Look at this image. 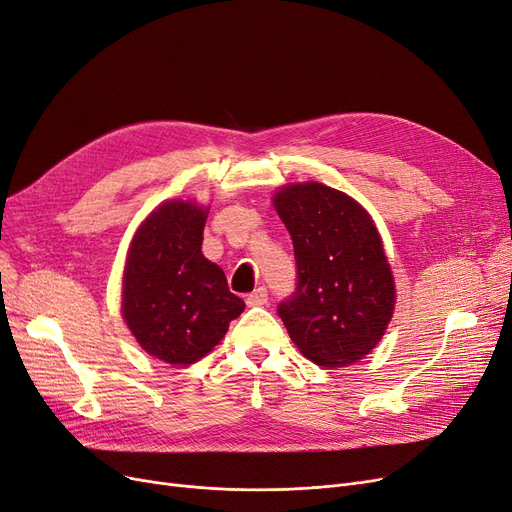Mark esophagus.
<instances>
[{
    "instance_id": "34e87169",
    "label": "esophagus",
    "mask_w": 512,
    "mask_h": 512,
    "mask_svg": "<svg viewBox=\"0 0 512 512\" xmlns=\"http://www.w3.org/2000/svg\"><path fill=\"white\" fill-rule=\"evenodd\" d=\"M268 303V288H255V291L251 295H247V305L249 307H255V305H265Z\"/></svg>"
}]
</instances>
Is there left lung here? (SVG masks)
<instances>
[{
    "mask_svg": "<svg viewBox=\"0 0 512 512\" xmlns=\"http://www.w3.org/2000/svg\"><path fill=\"white\" fill-rule=\"evenodd\" d=\"M274 205L291 232L297 286L278 316L299 351L318 366L362 360L393 316L395 286L372 217L324 184L286 186Z\"/></svg>",
    "mask_w": 512,
    "mask_h": 512,
    "instance_id": "8db88e82",
    "label": "left lung"
}]
</instances>
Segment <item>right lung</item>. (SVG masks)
I'll list each match as a JSON object with an SVG mask.
<instances>
[{
	"mask_svg": "<svg viewBox=\"0 0 512 512\" xmlns=\"http://www.w3.org/2000/svg\"><path fill=\"white\" fill-rule=\"evenodd\" d=\"M207 211L169 201L133 236L123 274V318L154 358L188 366L209 353L244 301L219 265L205 259Z\"/></svg>",
	"mask_w": 512,
	"mask_h": 512,
	"instance_id": "1",
	"label": "right lung"
}]
</instances>
